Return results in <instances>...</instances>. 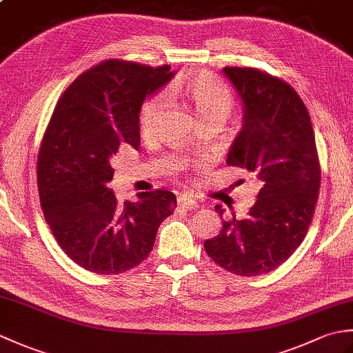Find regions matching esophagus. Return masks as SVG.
Listing matches in <instances>:
<instances>
[{"mask_svg":"<svg viewBox=\"0 0 353 353\" xmlns=\"http://www.w3.org/2000/svg\"><path fill=\"white\" fill-rule=\"evenodd\" d=\"M177 201H179V205H181L185 209H188V211H194V209L199 208L197 201L191 199V197H188V196H181L177 199Z\"/></svg>","mask_w":353,"mask_h":353,"instance_id":"esophagus-1","label":"esophagus"}]
</instances>
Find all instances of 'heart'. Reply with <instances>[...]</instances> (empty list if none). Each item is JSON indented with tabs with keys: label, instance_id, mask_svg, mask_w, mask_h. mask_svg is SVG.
Here are the masks:
<instances>
[{
	"label": "heart",
	"instance_id": "obj_1",
	"mask_svg": "<svg viewBox=\"0 0 353 353\" xmlns=\"http://www.w3.org/2000/svg\"><path fill=\"white\" fill-rule=\"evenodd\" d=\"M167 92L170 95H181L192 108L199 121L212 118L226 119L230 114L232 104H234V99H232L228 86L208 72L191 74L182 81H179L176 86L170 88ZM163 106L165 99L162 95H154L144 103L139 115L142 132L150 133L153 130Z\"/></svg>",
	"mask_w": 353,
	"mask_h": 353
}]
</instances>
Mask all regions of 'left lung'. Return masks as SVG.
Listing matches in <instances>:
<instances>
[{"instance_id": "left-lung-1", "label": "left lung", "mask_w": 353, "mask_h": 353, "mask_svg": "<svg viewBox=\"0 0 353 353\" xmlns=\"http://www.w3.org/2000/svg\"><path fill=\"white\" fill-rule=\"evenodd\" d=\"M243 106L226 163L250 172L259 186L245 219L223 221L205 250L238 276H261L287 261L312 220L320 190L316 139L301 97L285 81L253 68H223ZM215 211L223 216L221 205Z\"/></svg>"}]
</instances>
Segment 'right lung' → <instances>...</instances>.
<instances>
[{
  "instance_id": "right-lung-1",
  "label": "right lung",
  "mask_w": 353,
  "mask_h": 353,
  "mask_svg": "<svg viewBox=\"0 0 353 353\" xmlns=\"http://www.w3.org/2000/svg\"><path fill=\"white\" fill-rule=\"evenodd\" d=\"M172 77L170 66L101 62L72 81L51 117L37 159L41 205L57 244L89 272L141 264L174 211L170 191L138 192L119 205L109 188L119 145L139 150L142 104Z\"/></svg>"
}]
</instances>
